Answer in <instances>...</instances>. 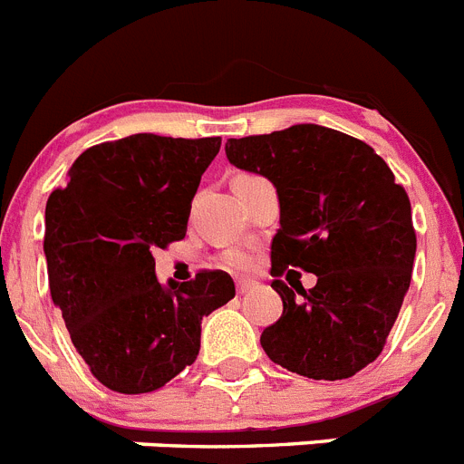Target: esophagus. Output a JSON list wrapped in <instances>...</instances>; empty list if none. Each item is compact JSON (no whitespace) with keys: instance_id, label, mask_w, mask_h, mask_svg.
Returning <instances> with one entry per match:
<instances>
[{"instance_id":"34e87169","label":"esophagus","mask_w":464,"mask_h":464,"mask_svg":"<svg viewBox=\"0 0 464 464\" xmlns=\"http://www.w3.org/2000/svg\"><path fill=\"white\" fill-rule=\"evenodd\" d=\"M256 288H257V283L248 281V278H244V281L237 283V293H239V295H248V293H253Z\"/></svg>"}]
</instances>
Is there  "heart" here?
<instances>
[{
    "label": "heart",
    "mask_w": 464,
    "mask_h": 464,
    "mask_svg": "<svg viewBox=\"0 0 464 464\" xmlns=\"http://www.w3.org/2000/svg\"><path fill=\"white\" fill-rule=\"evenodd\" d=\"M253 262H256V257H253L251 251H246V248H229V251H225L220 256V265L227 269H235V272L251 269Z\"/></svg>",
    "instance_id": "obj_1"
}]
</instances>
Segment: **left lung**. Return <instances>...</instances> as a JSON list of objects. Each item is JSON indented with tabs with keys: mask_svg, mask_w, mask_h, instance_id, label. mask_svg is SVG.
<instances>
[{
	"mask_svg": "<svg viewBox=\"0 0 464 464\" xmlns=\"http://www.w3.org/2000/svg\"><path fill=\"white\" fill-rule=\"evenodd\" d=\"M225 153L239 169L267 176L281 202L272 288L283 315L262 332L265 353L306 379L358 374L383 351L411 283L407 190L372 146L311 122L229 139ZM288 266L315 273L314 288L288 289L277 278Z\"/></svg>",
	"mask_w": 464,
	"mask_h": 464,
	"instance_id": "left-lung-1",
	"label": "left lung"
}]
</instances>
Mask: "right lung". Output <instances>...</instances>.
I'll return each mask as SVG.
<instances>
[{
    "mask_svg": "<svg viewBox=\"0 0 464 464\" xmlns=\"http://www.w3.org/2000/svg\"><path fill=\"white\" fill-rule=\"evenodd\" d=\"M220 137L132 134L79 155L46 202L48 285L73 346L109 391L141 395L199 353L202 318L235 297L220 269L155 278V248L181 241Z\"/></svg>",
    "mask_w": 464,
    "mask_h": 464,
    "instance_id": "obj_1",
    "label": "right lung"
}]
</instances>
